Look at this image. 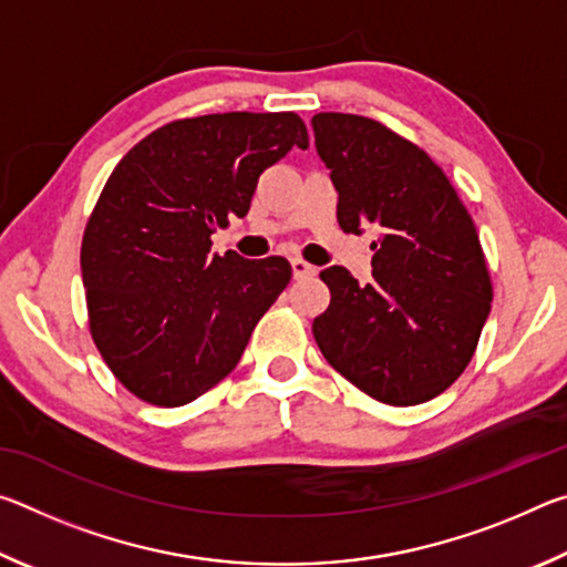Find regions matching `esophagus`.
<instances>
[{"instance_id":"34e87169","label":"esophagus","mask_w":567,"mask_h":567,"mask_svg":"<svg viewBox=\"0 0 567 567\" xmlns=\"http://www.w3.org/2000/svg\"><path fill=\"white\" fill-rule=\"evenodd\" d=\"M292 275H295V280H302V277H315L318 275V267L305 262L302 257H292Z\"/></svg>"}]
</instances>
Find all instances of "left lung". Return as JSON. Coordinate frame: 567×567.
<instances>
[{
    "instance_id": "obj_1",
    "label": "left lung",
    "mask_w": 567,
    "mask_h": 567,
    "mask_svg": "<svg viewBox=\"0 0 567 567\" xmlns=\"http://www.w3.org/2000/svg\"><path fill=\"white\" fill-rule=\"evenodd\" d=\"M315 147L338 189V223L372 243V282L322 270L330 307L312 322L342 378L388 405H420L463 375L491 315L493 285L473 219L417 145L358 114L312 117Z\"/></svg>"
}]
</instances>
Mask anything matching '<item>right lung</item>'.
Here are the masks:
<instances>
[{
  "instance_id": "right-lung-1",
  "label": "right lung",
  "mask_w": 567,
  "mask_h": 567,
  "mask_svg": "<svg viewBox=\"0 0 567 567\" xmlns=\"http://www.w3.org/2000/svg\"><path fill=\"white\" fill-rule=\"evenodd\" d=\"M307 145L295 112L205 114L147 134L114 167L80 262L92 340L140 400L187 405L235 370L292 267L209 255V237L249 213L267 167Z\"/></svg>"
}]
</instances>
